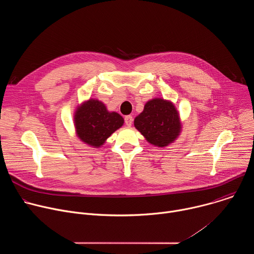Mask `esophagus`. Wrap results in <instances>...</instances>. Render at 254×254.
<instances>
[{
	"mask_svg": "<svg viewBox=\"0 0 254 254\" xmlns=\"http://www.w3.org/2000/svg\"><path fill=\"white\" fill-rule=\"evenodd\" d=\"M125 123H126V126L127 127H131V125H132V117L131 116H127L126 118H125Z\"/></svg>",
	"mask_w": 254,
	"mask_h": 254,
	"instance_id": "1",
	"label": "esophagus"
}]
</instances>
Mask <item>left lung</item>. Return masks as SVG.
Returning <instances> with one entry per match:
<instances>
[{
	"label": "left lung",
	"mask_w": 254,
	"mask_h": 254,
	"mask_svg": "<svg viewBox=\"0 0 254 254\" xmlns=\"http://www.w3.org/2000/svg\"><path fill=\"white\" fill-rule=\"evenodd\" d=\"M133 125L148 142L160 148L173 143L182 131V123L175 104L160 97L146 102Z\"/></svg>",
	"instance_id": "obj_1"
}]
</instances>
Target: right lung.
<instances>
[{
	"mask_svg": "<svg viewBox=\"0 0 254 254\" xmlns=\"http://www.w3.org/2000/svg\"><path fill=\"white\" fill-rule=\"evenodd\" d=\"M73 122L76 135L82 142L92 148H100L124 126L125 120L116 112H108L102 101L89 98L76 106Z\"/></svg>",
	"mask_w": 254,
	"mask_h": 254,
	"instance_id": "obj_1",
	"label": "right lung"
}]
</instances>
